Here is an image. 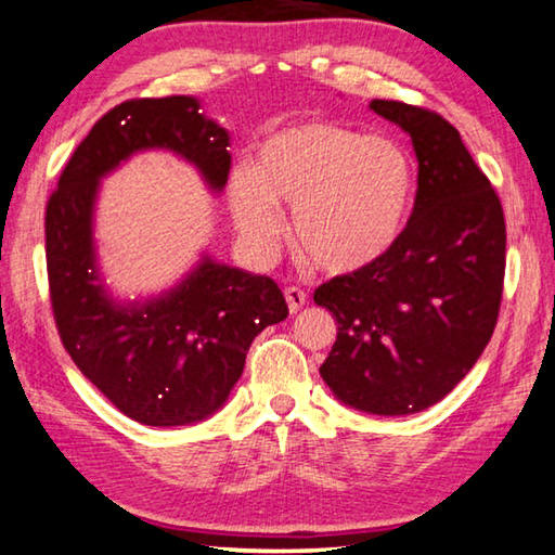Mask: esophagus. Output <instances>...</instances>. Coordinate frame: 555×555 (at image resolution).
<instances>
[{
  "label": "esophagus",
  "mask_w": 555,
  "mask_h": 555,
  "mask_svg": "<svg viewBox=\"0 0 555 555\" xmlns=\"http://www.w3.org/2000/svg\"><path fill=\"white\" fill-rule=\"evenodd\" d=\"M284 296H286V304H288V311H291V313H298L300 308L306 306V300H308L306 291L298 288V286H288V288L284 291Z\"/></svg>",
  "instance_id": "obj_1"
}]
</instances>
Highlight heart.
<instances>
[{
	"instance_id": "obj_1",
	"label": "heart",
	"mask_w": 555,
	"mask_h": 555,
	"mask_svg": "<svg viewBox=\"0 0 555 555\" xmlns=\"http://www.w3.org/2000/svg\"><path fill=\"white\" fill-rule=\"evenodd\" d=\"M413 185L411 156L393 139L311 119L267 137L251 171L234 173L230 201L251 249L274 247L279 205H288L298 255L327 274H354L401 237Z\"/></svg>"
}]
</instances>
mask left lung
Listing matches in <instances>:
<instances>
[{"mask_svg": "<svg viewBox=\"0 0 555 555\" xmlns=\"http://www.w3.org/2000/svg\"><path fill=\"white\" fill-rule=\"evenodd\" d=\"M370 107L411 137L418 191L377 264L315 288L313 300L337 323L321 377L347 406L406 416L453 391L490 343L506 228L500 195L448 119L397 100Z\"/></svg>", "mask_w": 555, "mask_h": 555, "instance_id": "8db88e82", "label": "left lung"}]
</instances>
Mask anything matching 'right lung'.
Returning a JSON list of instances; mask_svg holds the SVG:
<instances>
[{
    "label": "right lung",
    "mask_w": 555,
    "mask_h": 555,
    "mask_svg": "<svg viewBox=\"0 0 555 555\" xmlns=\"http://www.w3.org/2000/svg\"><path fill=\"white\" fill-rule=\"evenodd\" d=\"M230 134L188 95L127 100L95 121L46 205V267L63 347L78 370L146 426L208 418L242 377L255 337L288 315L274 279L201 264L176 288L121 306L98 274L92 212L100 178L146 149H166L203 173L212 191L230 176Z\"/></svg>",
    "instance_id": "obj_1"
}]
</instances>
